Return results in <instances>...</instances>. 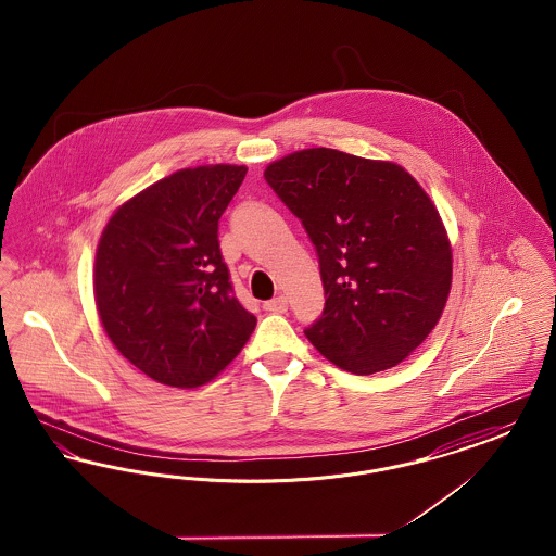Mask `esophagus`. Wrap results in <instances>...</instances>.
Masks as SVG:
<instances>
[{"instance_id": "esophagus-1", "label": "esophagus", "mask_w": 556, "mask_h": 556, "mask_svg": "<svg viewBox=\"0 0 556 556\" xmlns=\"http://www.w3.org/2000/svg\"><path fill=\"white\" fill-rule=\"evenodd\" d=\"M265 311L273 313V315H283L288 313V298L286 295H279V298H273L265 302Z\"/></svg>"}]
</instances>
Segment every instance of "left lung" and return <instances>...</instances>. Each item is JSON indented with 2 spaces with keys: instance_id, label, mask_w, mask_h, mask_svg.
I'll return each instance as SVG.
<instances>
[{
  "instance_id": "1",
  "label": "left lung",
  "mask_w": 556,
  "mask_h": 556,
  "mask_svg": "<svg viewBox=\"0 0 556 556\" xmlns=\"http://www.w3.org/2000/svg\"><path fill=\"white\" fill-rule=\"evenodd\" d=\"M265 179L317 250L325 308L306 338L336 367L402 363L438 325L452 283L440 212L400 164L331 148L293 152Z\"/></svg>"
}]
</instances>
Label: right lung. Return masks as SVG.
<instances>
[{
	"label": "right lung",
	"instance_id": "1",
	"mask_svg": "<svg viewBox=\"0 0 556 556\" xmlns=\"http://www.w3.org/2000/svg\"><path fill=\"white\" fill-rule=\"evenodd\" d=\"M245 173L238 164L177 170L116 208L98 243L93 293L104 331L164 386L208 383L256 327L218 248V218Z\"/></svg>",
	"mask_w": 556,
	"mask_h": 556
}]
</instances>
